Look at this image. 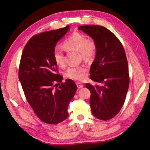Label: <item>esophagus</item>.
Listing matches in <instances>:
<instances>
[{
    "instance_id": "1",
    "label": "esophagus",
    "mask_w": 150,
    "mask_h": 150,
    "mask_svg": "<svg viewBox=\"0 0 150 150\" xmlns=\"http://www.w3.org/2000/svg\"><path fill=\"white\" fill-rule=\"evenodd\" d=\"M76 85H77V87H78V88H82L83 87V84H81V83H76Z\"/></svg>"
}]
</instances>
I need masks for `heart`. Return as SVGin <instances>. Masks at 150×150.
<instances>
[{"mask_svg": "<svg viewBox=\"0 0 150 150\" xmlns=\"http://www.w3.org/2000/svg\"><path fill=\"white\" fill-rule=\"evenodd\" d=\"M65 51H78L80 58L86 61H92L96 56L97 46L94 40L87 38L86 35L78 32H74L66 38L62 43ZM53 58L56 64L60 67L65 66V57L63 50L56 48L53 52ZM86 67L83 66H72L68 68L66 72L67 78L74 80H82L85 78Z\"/></svg>", "mask_w": 150, "mask_h": 150, "instance_id": "heart-1", "label": "heart"}]
</instances>
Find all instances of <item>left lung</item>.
Here are the masks:
<instances>
[{
	"label": "left lung",
	"instance_id": "1",
	"mask_svg": "<svg viewBox=\"0 0 150 150\" xmlns=\"http://www.w3.org/2000/svg\"><path fill=\"white\" fill-rule=\"evenodd\" d=\"M95 41L97 51L90 68V79L101 85L85 84L91 92L92 114L103 121L120 112L129 84L128 64L123 46L111 31L101 25L78 28Z\"/></svg>",
	"mask_w": 150,
	"mask_h": 150
}]
</instances>
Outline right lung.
<instances>
[{"label": "right lung", "instance_id": "right-lung-1", "mask_svg": "<svg viewBox=\"0 0 150 150\" xmlns=\"http://www.w3.org/2000/svg\"><path fill=\"white\" fill-rule=\"evenodd\" d=\"M69 30L67 25L34 35L25 44L21 58L19 79L27 101L36 116L50 125L68 117V106L77 90L72 80L62 82L53 58L57 42ZM56 83L60 84L58 88H55Z\"/></svg>", "mask_w": 150, "mask_h": 150}]
</instances>
